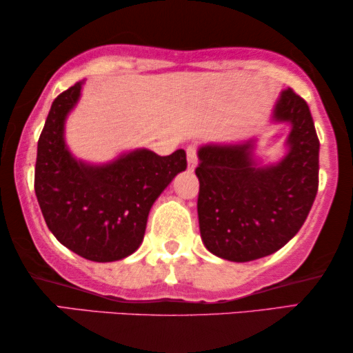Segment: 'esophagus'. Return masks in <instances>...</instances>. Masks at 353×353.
<instances>
[{"mask_svg":"<svg viewBox=\"0 0 353 353\" xmlns=\"http://www.w3.org/2000/svg\"><path fill=\"white\" fill-rule=\"evenodd\" d=\"M186 157H188V167L196 168L197 165V148L196 146H188L186 148Z\"/></svg>","mask_w":353,"mask_h":353,"instance_id":"obj_1","label":"esophagus"}]
</instances>
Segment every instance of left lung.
<instances>
[{
	"mask_svg": "<svg viewBox=\"0 0 353 353\" xmlns=\"http://www.w3.org/2000/svg\"><path fill=\"white\" fill-rule=\"evenodd\" d=\"M274 119L292 123L289 154L278 165L255 167L249 144L199 149L202 243L231 262H250L281 249L301 230L315 201L320 141L308 104L288 88Z\"/></svg>",
	"mask_w": 353,
	"mask_h": 353,
	"instance_id": "left-lung-1",
	"label": "left lung"
}]
</instances>
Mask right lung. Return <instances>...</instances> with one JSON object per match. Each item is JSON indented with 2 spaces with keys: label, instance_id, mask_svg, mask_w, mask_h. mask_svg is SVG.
I'll use <instances>...</instances> for the list:
<instances>
[{
  "label": "right lung",
  "instance_id": "obj_1",
  "mask_svg": "<svg viewBox=\"0 0 353 353\" xmlns=\"http://www.w3.org/2000/svg\"><path fill=\"white\" fill-rule=\"evenodd\" d=\"M80 90L79 81L52 101L38 139L35 194L61 244L93 262H114L139 248L149 210L186 168V152L161 157L139 149L101 167L75 161L64 143V120Z\"/></svg>",
  "mask_w": 353,
  "mask_h": 353
}]
</instances>
